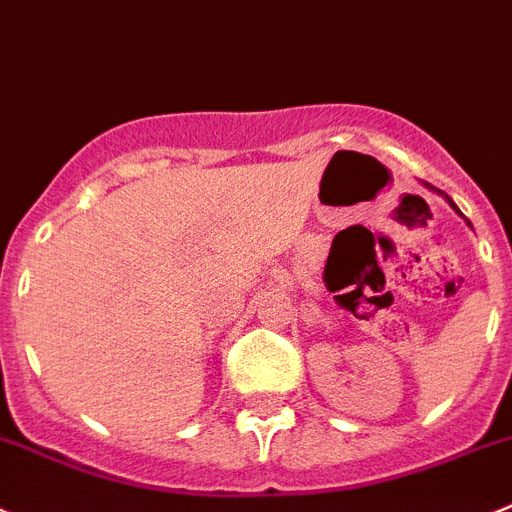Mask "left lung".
<instances>
[{
  "instance_id": "1",
  "label": "left lung",
  "mask_w": 512,
  "mask_h": 512,
  "mask_svg": "<svg viewBox=\"0 0 512 512\" xmlns=\"http://www.w3.org/2000/svg\"><path fill=\"white\" fill-rule=\"evenodd\" d=\"M427 189H432V191H437V194H439V197H444V199H447V202H450V207H452V209H455V212H457V214H460V217H462V212H460V209H457V204H455V202H452V199H450V197H447V194H444V191H439V189H434V186H429V184H427ZM467 224H470V219H467ZM470 227H472V224H470Z\"/></svg>"
}]
</instances>
